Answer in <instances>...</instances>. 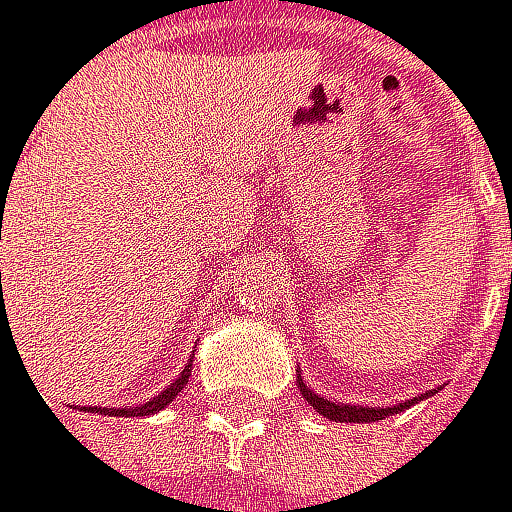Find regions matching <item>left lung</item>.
<instances>
[{
	"label": "left lung",
	"instance_id": "obj_1",
	"mask_svg": "<svg viewBox=\"0 0 512 512\" xmlns=\"http://www.w3.org/2000/svg\"><path fill=\"white\" fill-rule=\"evenodd\" d=\"M299 387H302V396H305V400H308L314 409H318L324 418H330V422H359V425H365V422H381L384 415L403 412L406 406L425 400V396H412L409 403H396V406H352V403H333V400H327V396H321L318 390H311V387L302 381V374H299Z\"/></svg>",
	"mask_w": 512,
	"mask_h": 512
}]
</instances>
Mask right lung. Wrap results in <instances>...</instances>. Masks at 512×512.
<instances>
[{
  "label": "right lung",
  "instance_id": "obj_1",
  "mask_svg": "<svg viewBox=\"0 0 512 512\" xmlns=\"http://www.w3.org/2000/svg\"><path fill=\"white\" fill-rule=\"evenodd\" d=\"M188 377H191V362L182 368V374L172 381L169 387H163L153 400H147V403H141V406H125V409H119V406H112V409H106V406H90V412H97V415H125V418H135V415H153V412H160L163 406H169L176 396L182 393V387L188 384Z\"/></svg>",
  "mask_w": 512,
  "mask_h": 512
}]
</instances>
